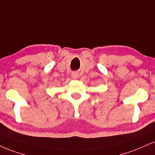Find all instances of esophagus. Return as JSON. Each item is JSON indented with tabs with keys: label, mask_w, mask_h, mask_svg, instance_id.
Returning <instances> with one entry per match:
<instances>
[{
	"label": "esophagus",
	"mask_w": 155,
	"mask_h": 155,
	"mask_svg": "<svg viewBox=\"0 0 155 155\" xmlns=\"http://www.w3.org/2000/svg\"><path fill=\"white\" fill-rule=\"evenodd\" d=\"M72 75V78H77L78 74V73H76V72H73Z\"/></svg>",
	"instance_id": "1"
}]
</instances>
